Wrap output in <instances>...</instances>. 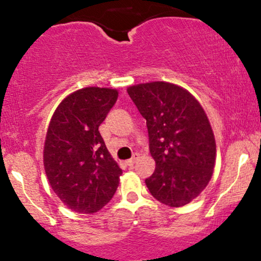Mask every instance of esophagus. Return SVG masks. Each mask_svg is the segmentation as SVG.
Returning <instances> with one entry per match:
<instances>
[{
  "instance_id": "1",
  "label": "esophagus",
  "mask_w": 261,
  "mask_h": 261,
  "mask_svg": "<svg viewBox=\"0 0 261 261\" xmlns=\"http://www.w3.org/2000/svg\"><path fill=\"white\" fill-rule=\"evenodd\" d=\"M139 157H140L139 153H134L133 157H131L130 160H127V161H126V165H127V166H133L134 163H135L137 160H139Z\"/></svg>"
}]
</instances>
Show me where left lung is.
<instances>
[{"instance_id":"obj_1","label":"left lung","mask_w":261,"mask_h":261,"mask_svg":"<svg viewBox=\"0 0 261 261\" xmlns=\"http://www.w3.org/2000/svg\"><path fill=\"white\" fill-rule=\"evenodd\" d=\"M127 94L146 119L154 172L146 179L153 198L170 207L188 204L210 183L216 165L213 130L200 102L167 82L131 85Z\"/></svg>"}]
</instances>
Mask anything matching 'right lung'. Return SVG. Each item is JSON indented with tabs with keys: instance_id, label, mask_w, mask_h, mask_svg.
<instances>
[{
	"instance_id": "right-lung-1",
	"label": "right lung",
	"mask_w": 261,
	"mask_h": 261,
	"mask_svg": "<svg viewBox=\"0 0 261 261\" xmlns=\"http://www.w3.org/2000/svg\"><path fill=\"white\" fill-rule=\"evenodd\" d=\"M119 91L87 87L62 100L51 115L43 163L51 190L68 210L91 214L113 198L121 168L113 159L99 126Z\"/></svg>"
}]
</instances>
